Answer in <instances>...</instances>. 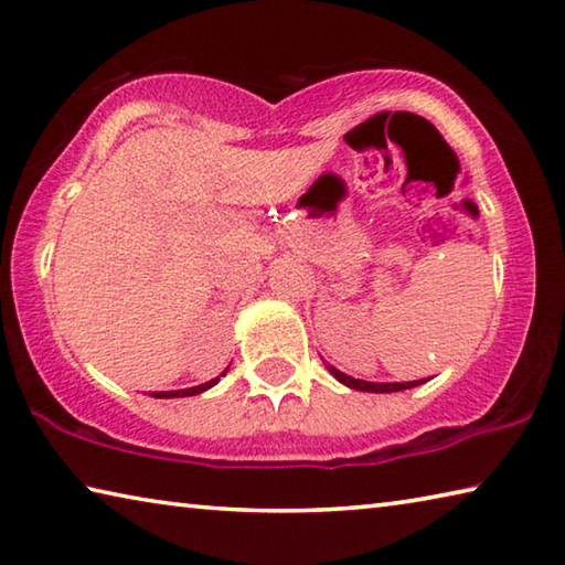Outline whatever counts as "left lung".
<instances>
[{"label": "left lung", "mask_w": 565, "mask_h": 565, "mask_svg": "<svg viewBox=\"0 0 565 565\" xmlns=\"http://www.w3.org/2000/svg\"><path fill=\"white\" fill-rule=\"evenodd\" d=\"M327 369L331 371L333 376H337L343 386H349V388H356V391H374V394H391V391H404V388H414V386H418L420 381H404V384H374V381H361V379H351V376H347L343 374V371H339V369H333V366H329L327 363Z\"/></svg>", "instance_id": "left-lung-1"}]
</instances>
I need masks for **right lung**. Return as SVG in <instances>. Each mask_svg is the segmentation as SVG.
<instances>
[{
    "label": "right lung",
    "instance_id": "right-lung-1",
    "mask_svg": "<svg viewBox=\"0 0 565 565\" xmlns=\"http://www.w3.org/2000/svg\"><path fill=\"white\" fill-rule=\"evenodd\" d=\"M226 374V371H224ZM222 374V376H224ZM214 384H218V376L216 379H212L209 381V384H202V386H194V388H181V391H154V394L151 396H157V398H177V396H194V394H202V391H206V388H212Z\"/></svg>",
    "mask_w": 565,
    "mask_h": 565
}]
</instances>
